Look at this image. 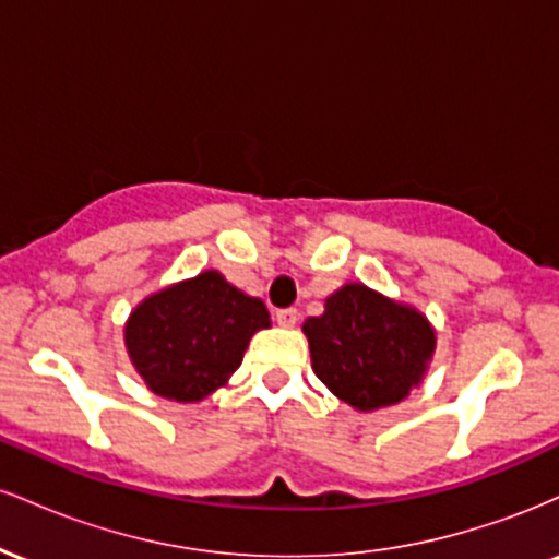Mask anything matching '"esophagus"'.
I'll list each match as a JSON object with an SVG mask.
<instances>
[{
    "label": "esophagus",
    "mask_w": 559,
    "mask_h": 559,
    "mask_svg": "<svg viewBox=\"0 0 559 559\" xmlns=\"http://www.w3.org/2000/svg\"><path fill=\"white\" fill-rule=\"evenodd\" d=\"M297 320H299V312L294 310V307H286V310L275 312V323L284 325V329H292V325L297 323Z\"/></svg>",
    "instance_id": "esophagus-1"
}]
</instances>
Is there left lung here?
<instances>
[{"instance_id":"8db88e82","label":"left lung","mask_w":559,"mask_h":559,"mask_svg":"<svg viewBox=\"0 0 559 559\" xmlns=\"http://www.w3.org/2000/svg\"><path fill=\"white\" fill-rule=\"evenodd\" d=\"M312 370L355 409L402 402L426 376L436 331L415 307L362 284H346L325 299L323 316L307 318Z\"/></svg>"}]
</instances>
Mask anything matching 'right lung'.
<instances>
[{"instance_id":"add662e5","label":"right lung","mask_w":559,"mask_h":559,"mask_svg":"<svg viewBox=\"0 0 559 559\" xmlns=\"http://www.w3.org/2000/svg\"><path fill=\"white\" fill-rule=\"evenodd\" d=\"M267 325L260 299L204 271L141 301L126 323V349L155 394L199 402L226 386L249 338Z\"/></svg>"}]
</instances>
